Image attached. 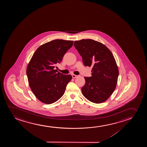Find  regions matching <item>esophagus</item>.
<instances>
[{"label":"esophagus","mask_w":147,"mask_h":147,"mask_svg":"<svg viewBox=\"0 0 147 147\" xmlns=\"http://www.w3.org/2000/svg\"><path fill=\"white\" fill-rule=\"evenodd\" d=\"M72 76L73 78H76L77 77V75H76L73 74L72 75Z\"/></svg>","instance_id":"obj_1"}]
</instances>
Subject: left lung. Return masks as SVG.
Returning <instances> with one entry per match:
<instances>
[{"label": "left lung", "mask_w": 147, "mask_h": 147, "mask_svg": "<svg viewBox=\"0 0 147 147\" xmlns=\"http://www.w3.org/2000/svg\"><path fill=\"white\" fill-rule=\"evenodd\" d=\"M74 46L82 57L84 66L92 67V76L84 77L83 95L95 103L105 102L115 91L119 76L113 55L105 45L91 39L76 40Z\"/></svg>", "instance_id": "1"}]
</instances>
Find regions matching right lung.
Segmentation results:
<instances>
[{
    "mask_svg": "<svg viewBox=\"0 0 147 147\" xmlns=\"http://www.w3.org/2000/svg\"><path fill=\"white\" fill-rule=\"evenodd\" d=\"M73 44V40H52L39 47L32 55L26 75L31 90L41 102L50 105L64 94L72 77L59 72L54 68Z\"/></svg>",
    "mask_w": 147,
    "mask_h": 147,
    "instance_id": "1",
    "label": "right lung"
}]
</instances>
